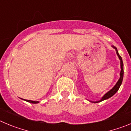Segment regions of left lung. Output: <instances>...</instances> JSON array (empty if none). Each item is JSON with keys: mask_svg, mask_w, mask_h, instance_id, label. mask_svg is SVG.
Masks as SVG:
<instances>
[{"mask_svg": "<svg viewBox=\"0 0 131 131\" xmlns=\"http://www.w3.org/2000/svg\"><path fill=\"white\" fill-rule=\"evenodd\" d=\"M112 47H113V48L115 49L117 54V56H118V57H119L120 61H121V73H120V78H119V81H117V83H116V84H115V86H114V87H113L112 90H110V91H109V92H107V93H106V94H105V95L102 97V98L101 100H100V101H98V102H93L94 103L100 102H102V101H103V100H106V99H107V98L112 97V96L114 95V94H115L117 92V91L119 90L120 86H121V83H122L123 79V73H124V71H123V60H122V58H121V56H120L119 54V53H118L117 49L116 47H114V46H112Z\"/></svg>", "mask_w": 131, "mask_h": 131, "instance_id": "left-lung-1", "label": "left lung"}]
</instances>
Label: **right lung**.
Returning <instances> with one entry per match:
<instances>
[{
  "label": "right lung",
  "instance_id": "obj_1",
  "mask_svg": "<svg viewBox=\"0 0 131 131\" xmlns=\"http://www.w3.org/2000/svg\"><path fill=\"white\" fill-rule=\"evenodd\" d=\"M25 101L28 102H30V103H32V104H37V103H38V102H35V101H32V100H25Z\"/></svg>",
  "mask_w": 131,
  "mask_h": 131
}]
</instances>
